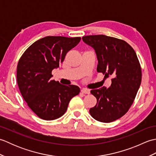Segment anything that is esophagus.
Here are the masks:
<instances>
[{
  "mask_svg": "<svg viewBox=\"0 0 156 156\" xmlns=\"http://www.w3.org/2000/svg\"><path fill=\"white\" fill-rule=\"evenodd\" d=\"M81 92L84 94H90V90L87 88H82L81 90Z\"/></svg>",
  "mask_w": 156,
  "mask_h": 156,
  "instance_id": "obj_1",
  "label": "esophagus"
}]
</instances>
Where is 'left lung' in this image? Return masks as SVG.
<instances>
[{
    "label": "left lung",
    "mask_w": 156,
    "mask_h": 156,
    "mask_svg": "<svg viewBox=\"0 0 156 156\" xmlns=\"http://www.w3.org/2000/svg\"><path fill=\"white\" fill-rule=\"evenodd\" d=\"M86 44L94 49L97 71L112 76L109 88L90 91L97 103L90 108L97 121L110 122L122 117L133 104L141 82V69L134 49L127 42L104 35L82 37Z\"/></svg>",
    "instance_id": "left-lung-1"
}]
</instances>
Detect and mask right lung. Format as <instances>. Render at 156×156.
Returning a JSON list of instances; mask_svg holds the SVG:
<instances>
[{"instance_id": "1", "label": "right lung", "mask_w": 156, "mask_h": 156, "mask_svg": "<svg viewBox=\"0 0 156 156\" xmlns=\"http://www.w3.org/2000/svg\"><path fill=\"white\" fill-rule=\"evenodd\" d=\"M80 37L48 36L26 49L20 58L16 80L22 97L39 117L54 120L64 115L69 101L80 89L51 80V72L59 67L65 56L80 41Z\"/></svg>"}]
</instances>
